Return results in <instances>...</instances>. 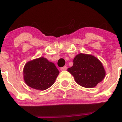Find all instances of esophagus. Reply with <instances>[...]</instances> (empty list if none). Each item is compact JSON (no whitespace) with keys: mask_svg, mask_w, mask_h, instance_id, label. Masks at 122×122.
Instances as JSON below:
<instances>
[{"mask_svg":"<svg viewBox=\"0 0 122 122\" xmlns=\"http://www.w3.org/2000/svg\"><path fill=\"white\" fill-rule=\"evenodd\" d=\"M66 70H67V67H66V66H64V67L61 68V71H66Z\"/></svg>","mask_w":122,"mask_h":122,"instance_id":"34e87169","label":"esophagus"}]
</instances>
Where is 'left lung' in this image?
I'll return each instance as SVG.
<instances>
[{"instance_id": "8db88e82", "label": "left lung", "mask_w": 122, "mask_h": 122, "mask_svg": "<svg viewBox=\"0 0 122 122\" xmlns=\"http://www.w3.org/2000/svg\"><path fill=\"white\" fill-rule=\"evenodd\" d=\"M68 71L77 84L85 88H93L102 81L106 76L103 64L98 58L90 54L80 53L73 60Z\"/></svg>"}]
</instances>
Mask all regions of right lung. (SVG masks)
<instances>
[{
    "label": "right lung",
    "mask_w": 122,
    "mask_h": 122,
    "mask_svg": "<svg viewBox=\"0 0 122 122\" xmlns=\"http://www.w3.org/2000/svg\"><path fill=\"white\" fill-rule=\"evenodd\" d=\"M60 71L53 62L44 57L29 61L23 68V79L31 88L45 90L55 83Z\"/></svg>",
    "instance_id": "1"
}]
</instances>
